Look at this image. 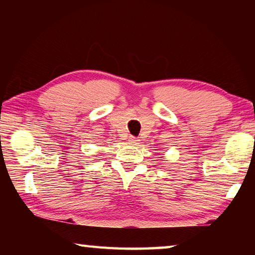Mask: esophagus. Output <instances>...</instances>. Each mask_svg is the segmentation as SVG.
<instances>
[{
	"label": "esophagus",
	"mask_w": 255,
	"mask_h": 255,
	"mask_svg": "<svg viewBox=\"0 0 255 255\" xmlns=\"http://www.w3.org/2000/svg\"><path fill=\"white\" fill-rule=\"evenodd\" d=\"M128 141H129V144H131V145H135V144H138V141H139V140H138L136 137H132V136H131V137H129Z\"/></svg>",
	"instance_id": "obj_1"
}]
</instances>
